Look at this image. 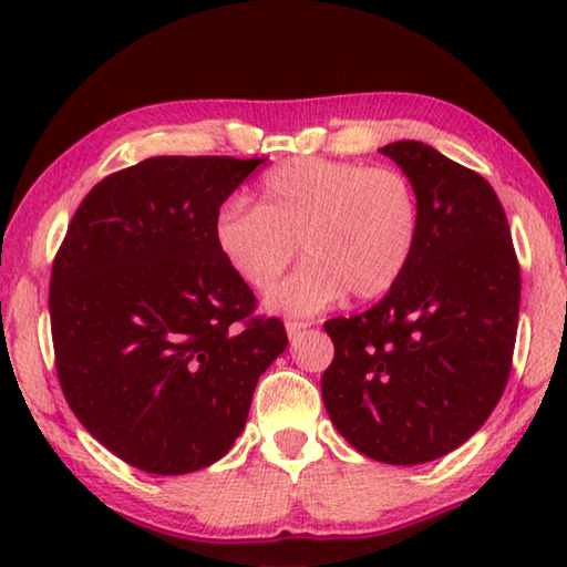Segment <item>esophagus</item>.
<instances>
[{"instance_id": "esophagus-1", "label": "esophagus", "mask_w": 567, "mask_h": 567, "mask_svg": "<svg viewBox=\"0 0 567 567\" xmlns=\"http://www.w3.org/2000/svg\"><path fill=\"white\" fill-rule=\"evenodd\" d=\"M285 330H287V334H290V338H297V334H300L302 330H307V322L287 320V322H285Z\"/></svg>"}]
</instances>
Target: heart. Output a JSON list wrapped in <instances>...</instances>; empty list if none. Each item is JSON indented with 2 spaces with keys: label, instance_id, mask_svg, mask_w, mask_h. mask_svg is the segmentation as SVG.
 Wrapping results in <instances>:
<instances>
[{
  "label": "heart",
  "instance_id": "obj_1",
  "mask_svg": "<svg viewBox=\"0 0 567 567\" xmlns=\"http://www.w3.org/2000/svg\"><path fill=\"white\" fill-rule=\"evenodd\" d=\"M417 233V195L402 172L322 157L270 169L257 207L229 203L213 219L219 257L255 292L272 290L300 245L307 265L267 300L287 315H315L344 292L388 295L408 270Z\"/></svg>",
  "mask_w": 567,
  "mask_h": 567
}]
</instances>
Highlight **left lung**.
<instances>
[{
  "mask_svg": "<svg viewBox=\"0 0 567 567\" xmlns=\"http://www.w3.org/2000/svg\"><path fill=\"white\" fill-rule=\"evenodd\" d=\"M417 195L405 275L378 305L324 322L322 400L338 433L378 463L422 465L473 437L511 375L520 267L495 189L415 140L380 150Z\"/></svg>",
  "mask_w": 567,
  "mask_h": 567,
  "instance_id": "obj_1",
  "label": "left lung"
}]
</instances>
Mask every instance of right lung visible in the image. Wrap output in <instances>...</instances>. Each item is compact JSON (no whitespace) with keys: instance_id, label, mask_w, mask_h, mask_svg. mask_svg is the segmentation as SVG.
<instances>
[{"instance_id":"obj_1","label":"right lung","mask_w":567,"mask_h":567,"mask_svg":"<svg viewBox=\"0 0 567 567\" xmlns=\"http://www.w3.org/2000/svg\"><path fill=\"white\" fill-rule=\"evenodd\" d=\"M265 159L150 157L76 207L50 282L56 378L87 433L132 467L185 475L227 455L287 348L213 239Z\"/></svg>"}]
</instances>
